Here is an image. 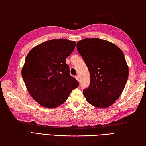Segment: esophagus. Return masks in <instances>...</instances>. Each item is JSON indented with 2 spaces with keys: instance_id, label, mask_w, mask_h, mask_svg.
Returning a JSON list of instances; mask_svg holds the SVG:
<instances>
[{
  "instance_id": "esophagus-1",
  "label": "esophagus",
  "mask_w": 146,
  "mask_h": 146,
  "mask_svg": "<svg viewBox=\"0 0 146 146\" xmlns=\"http://www.w3.org/2000/svg\"><path fill=\"white\" fill-rule=\"evenodd\" d=\"M75 78H76V80H77L78 81H79V80H80V78H79V76H75Z\"/></svg>"
}]
</instances>
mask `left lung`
<instances>
[{
	"label": "left lung",
	"instance_id": "obj_1",
	"mask_svg": "<svg viewBox=\"0 0 146 146\" xmlns=\"http://www.w3.org/2000/svg\"><path fill=\"white\" fill-rule=\"evenodd\" d=\"M76 48L90 74V84L83 90L86 100L100 108L112 105L122 94L129 75L122 50L99 38L78 41Z\"/></svg>",
	"mask_w": 146,
	"mask_h": 146
}]
</instances>
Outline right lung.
I'll list each match as a JSON object with an SVG mask.
<instances>
[{
    "label": "right lung",
    "mask_w": 146,
    "mask_h": 146,
    "mask_svg": "<svg viewBox=\"0 0 146 146\" xmlns=\"http://www.w3.org/2000/svg\"><path fill=\"white\" fill-rule=\"evenodd\" d=\"M75 48V41L53 39L35 47L27 55L22 76L31 97L44 107L60 106L78 86L66 63Z\"/></svg>",
    "instance_id": "obj_1"
}]
</instances>
